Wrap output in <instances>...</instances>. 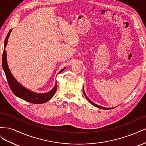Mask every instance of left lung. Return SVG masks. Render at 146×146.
Returning a JSON list of instances; mask_svg holds the SVG:
<instances>
[{"mask_svg": "<svg viewBox=\"0 0 146 146\" xmlns=\"http://www.w3.org/2000/svg\"><path fill=\"white\" fill-rule=\"evenodd\" d=\"M83 94H85V97H86V98L87 99V100L90 102L92 104V105H93L94 106H95V107H98V108H101V109H104V110H111V109H113V108H105V107H101V106H99V105H96V104H95L94 103H93L90 100V99H89V98H88L87 97V96L85 94V91H84V90H83Z\"/></svg>", "mask_w": 146, "mask_h": 146, "instance_id": "obj_1", "label": "left lung"}]
</instances>
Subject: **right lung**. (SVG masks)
<instances>
[{
    "label": "right lung",
    "instance_id": "obj_1",
    "mask_svg": "<svg viewBox=\"0 0 146 146\" xmlns=\"http://www.w3.org/2000/svg\"><path fill=\"white\" fill-rule=\"evenodd\" d=\"M11 30L12 29H11L9 31V32H8L5 38V42H4V50L2 55V67L6 75L8 85H9L11 90L12 91L13 93H14V94L22 99L35 104L45 103L46 102L49 100L55 93L57 88V83L56 82L55 86H54V88L48 92H47V93L44 94H38L26 89V88L20 85V84L15 80V78L12 76L9 68H8L7 61V54L5 50V48L7 44L8 38L10 36V34L11 32ZM64 69L61 70V71H60L59 73L63 72Z\"/></svg>",
    "mask_w": 146,
    "mask_h": 146
}]
</instances>
